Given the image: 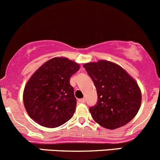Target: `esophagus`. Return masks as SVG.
I'll use <instances>...</instances> for the list:
<instances>
[{"mask_svg":"<svg viewBox=\"0 0 160 160\" xmlns=\"http://www.w3.org/2000/svg\"><path fill=\"white\" fill-rule=\"evenodd\" d=\"M78 101L80 103H85L86 102V99H85V98H83V99H79Z\"/></svg>","mask_w":160,"mask_h":160,"instance_id":"1","label":"esophagus"}]
</instances>
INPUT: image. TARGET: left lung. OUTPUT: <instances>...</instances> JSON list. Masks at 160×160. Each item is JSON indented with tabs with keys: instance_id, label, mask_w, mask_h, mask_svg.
<instances>
[{
	"instance_id": "8db88e82",
	"label": "left lung",
	"mask_w": 160,
	"mask_h": 160,
	"mask_svg": "<svg viewBox=\"0 0 160 160\" xmlns=\"http://www.w3.org/2000/svg\"><path fill=\"white\" fill-rule=\"evenodd\" d=\"M93 81L98 103L89 111L101 126L116 129L134 118L142 102L141 90L135 79L122 67L107 60L85 63Z\"/></svg>"
}]
</instances>
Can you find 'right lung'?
Returning a JSON list of instances; mask_svg holds the SVG:
<instances>
[{"instance_id":"right-lung-1","label":"right lung","mask_w":160,"mask_h":160,"mask_svg":"<svg viewBox=\"0 0 160 160\" xmlns=\"http://www.w3.org/2000/svg\"><path fill=\"white\" fill-rule=\"evenodd\" d=\"M80 65L66 57H54L30 77L23 92L25 110L32 119L46 128H56L73 116L77 106L71 76Z\"/></svg>"}]
</instances>
